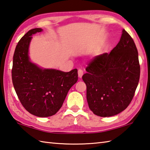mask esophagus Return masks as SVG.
<instances>
[{
  "instance_id": "34e87169",
  "label": "esophagus",
  "mask_w": 150,
  "mask_h": 150,
  "mask_svg": "<svg viewBox=\"0 0 150 150\" xmlns=\"http://www.w3.org/2000/svg\"><path fill=\"white\" fill-rule=\"evenodd\" d=\"M83 74V71L81 69H79L78 70V76L80 77V78L82 77V76Z\"/></svg>"
}]
</instances>
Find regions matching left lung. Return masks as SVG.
I'll return each instance as SVG.
<instances>
[{
    "mask_svg": "<svg viewBox=\"0 0 150 150\" xmlns=\"http://www.w3.org/2000/svg\"><path fill=\"white\" fill-rule=\"evenodd\" d=\"M82 79L87 86V100L93 114L113 116L127 108L140 79L138 50L133 39L123 30L119 43L110 53L93 58Z\"/></svg>",
    "mask_w": 150,
    "mask_h": 150,
    "instance_id": "obj_1",
    "label": "left lung"
}]
</instances>
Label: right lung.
<instances>
[{
	"instance_id": "1",
	"label": "right lung",
	"mask_w": 150,
	"mask_h": 150,
	"mask_svg": "<svg viewBox=\"0 0 150 150\" xmlns=\"http://www.w3.org/2000/svg\"><path fill=\"white\" fill-rule=\"evenodd\" d=\"M42 30L40 28L31 29L18 42L13 57L12 78L25 109L36 116L45 117L55 115L61 108L78 75L76 69L69 72L42 69L29 61L28 52L32 35Z\"/></svg>"
}]
</instances>
